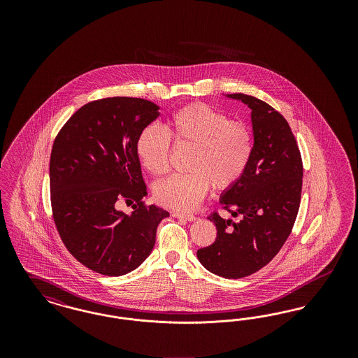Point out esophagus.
Segmentation results:
<instances>
[{
	"mask_svg": "<svg viewBox=\"0 0 358 358\" xmlns=\"http://www.w3.org/2000/svg\"><path fill=\"white\" fill-rule=\"evenodd\" d=\"M171 215L177 219H185L187 222L196 220V216L193 213H187V212H181V210H174V212H171Z\"/></svg>",
	"mask_w": 358,
	"mask_h": 358,
	"instance_id": "1",
	"label": "esophagus"
}]
</instances>
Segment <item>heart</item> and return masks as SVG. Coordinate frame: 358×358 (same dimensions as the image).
I'll use <instances>...</instances> for the list:
<instances>
[{
    "label": "heart",
    "mask_w": 358,
    "mask_h": 358,
    "mask_svg": "<svg viewBox=\"0 0 358 358\" xmlns=\"http://www.w3.org/2000/svg\"><path fill=\"white\" fill-rule=\"evenodd\" d=\"M171 137L177 146L192 148L187 161L190 171L173 174L154 187L155 200L171 208H194L210 185L216 190L234 187L254 154V136L248 124L231 120L204 103H193L171 115L166 130L152 124L136 138V157L153 176H162L171 168Z\"/></svg>",
    "instance_id": "1"
}]
</instances>
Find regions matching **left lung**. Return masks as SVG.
<instances>
[{"label": "left lung", "instance_id": "1", "mask_svg": "<svg viewBox=\"0 0 358 358\" xmlns=\"http://www.w3.org/2000/svg\"><path fill=\"white\" fill-rule=\"evenodd\" d=\"M228 98L251 110L254 154L238 184L225 190L222 209L234 219L213 212L217 238L200 248L197 257L210 273L238 279L267 266L283 247L296 219L303 165L287 120L268 103L245 94Z\"/></svg>", "mask_w": 358, "mask_h": 358}]
</instances>
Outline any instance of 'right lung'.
<instances>
[{"mask_svg":"<svg viewBox=\"0 0 358 358\" xmlns=\"http://www.w3.org/2000/svg\"><path fill=\"white\" fill-rule=\"evenodd\" d=\"M158 106L114 96L80 107L55 138L50 161L53 222L71 255L107 276L136 270L150 255L157 227L169 213L146 205L136 138ZM123 201L135 210L117 209Z\"/></svg>","mask_w":358,"mask_h":358,"instance_id":"add662e5","label":"right lung"}]
</instances>
